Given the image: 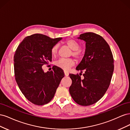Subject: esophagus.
<instances>
[{
  "label": "esophagus",
  "mask_w": 130,
  "mask_h": 130,
  "mask_svg": "<svg viewBox=\"0 0 130 130\" xmlns=\"http://www.w3.org/2000/svg\"><path fill=\"white\" fill-rule=\"evenodd\" d=\"M64 75H65L66 76H68L69 73H68L67 72L64 71Z\"/></svg>",
  "instance_id": "1"
}]
</instances>
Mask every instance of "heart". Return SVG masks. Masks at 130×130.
Instances as JSON below:
<instances>
[{
  "mask_svg": "<svg viewBox=\"0 0 130 130\" xmlns=\"http://www.w3.org/2000/svg\"><path fill=\"white\" fill-rule=\"evenodd\" d=\"M65 44L68 48L72 50L70 55L80 60L84 56V53L80 49V45L79 43L73 39H68L65 41ZM59 45L58 44L54 45L51 49V54L53 56H55L58 53ZM55 64L59 68H61L64 71H68L69 69L75 64V61L73 58L68 59L61 58L55 63Z\"/></svg>",
  "mask_w": 130,
  "mask_h": 130,
  "instance_id": "obj_1",
  "label": "heart"
}]
</instances>
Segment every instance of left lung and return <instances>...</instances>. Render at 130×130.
<instances>
[{
	"instance_id": "1",
	"label": "left lung",
	"mask_w": 130,
	"mask_h": 130,
	"mask_svg": "<svg viewBox=\"0 0 130 130\" xmlns=\"http://www.w3.org/2000/svg\"><path fill=\"white\" fill-rule=\"evenodd\" d=\"M78 39L86 42L85 56L76 69L84 72L70 74L72 84L69 93L74 101L81 106L96 103L103 97L111 83L114 59L111 48L103 37L93 32L81 34Z\"/></svg>"
}]
</instances>
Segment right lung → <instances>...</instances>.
I'll return each instance as SVG.
<instances>
[{"label": "right lung", "instance_id": "right-lung-1", "mask_svg": "<svg viewBox=\"0 0 130 130\" xmlns=\"http://www.w3.org/2000/svg\"><path fill=\"white\" fill-rule=\"evenodd\" d=\"M61 39L35 34L25 37L15 50L13 58L15 81L23 95L35 105L49 103L64 76L63 70L56 66L46 73L42 67L52 61L51 49Z\"/></svg>", "mask_w": 130, "mask_h": 130}]
</instances>
